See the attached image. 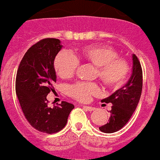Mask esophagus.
Returning a JSON list of instances; mask_svg holds the SVG:
<instances>
[{"mask_svg":"<svg viewBox=\"0 0 160 160\" xmlns=\"http://www.w3.org/2000/svg\"><path fill=\"white\" fill-rule=\"evenodd\" d=\"M82 107L86 110L87 111H93L95 110V108L92 107V106H88V105H82Z\"/></svg>","mask_w":160,"mask_h":160,"instance_id":"1","label":"esophagus"}]
</instances>
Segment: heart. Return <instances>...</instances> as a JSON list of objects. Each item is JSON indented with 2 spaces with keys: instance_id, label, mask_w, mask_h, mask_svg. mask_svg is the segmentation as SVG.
Wrapping results in <instances>:
<instances>
[{
  "instance_id": "heart-1",
  "label": "heart",
  "mask_w": 160,
  "mask_h": 160,
  "mask_svg": "<svg viewBox=\"0 0 160 160\" xmlns=\"http://www.w3.org/2000/svg\"><path fill=\"white\" fill-rule=\"evenodd\" d=\"M79 61L95 67L94 77L98 78L104 87L118 88L126 80L129 66L124 59L118 57V53L111 46L91 44L79 49L75 56L67 52L59 53L54 61L56 74L63 80L70 79L76 72ZM97 84L78 82L68 87V95L79 102H87L92 96L98 92Z\"/></svg>"
}]
</instances>
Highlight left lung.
Segmentation results:
<instances>
[{
  "label": "left lung",
  "instance_id": "1",
  "mask_svg": "<svg viewBox=\"0 0 160 160\" xmlns=\"http://www.w3.org/2000/svg\"><path fill=\"white\" fill-rule=\"evenodd\" d=\"M142 91V68L135 55H133V70L128 83L110 97L102 99V103L112 104L109 122L99 127L104 133H114L123 128L137 107Z\"/></svg>",
  "mask_w": 160,
  "mask_h": 160
}]
</instances>
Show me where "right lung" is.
Listing matches in <instances>:
<instances>
[{
    "mask_svg": "<svg viewBox=\"0 0 160 160\" xmlns=\"http://www.w3.org/2000/svg\"><path fill=\"white\" fill-rule=\"evenodd\" d=\"M62 47L56 38L36 42L25 54L16 75V94L23 113L32 127L46 134L62 130L74 108L66 101L49 107L46 98L56 80L54 61Z\"/></svg>",
    "mask_w": 160,
    "mask_h": 160,
    "instance_id": "1",
    "label": "right lung"
}]
</instances>
